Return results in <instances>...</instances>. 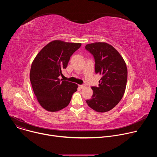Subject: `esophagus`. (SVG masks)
I'll use <instances>...</instances> for the list:
<instances>
[{"label":"esophagus","mask_w":157,"mask_h":157,"mask_svg":"<svg viewBox=\"0 0 157 157\" xmlns=\"http://www.w3.org/2000/svg\"><path fill=\"white\" fill-rule=\"evenodd\" d=\"M86 87V86L84 84H82V85H79V87L81 88V89H84V87Z\"/></svg>","instance_id":"obj_1"}]
</instances>
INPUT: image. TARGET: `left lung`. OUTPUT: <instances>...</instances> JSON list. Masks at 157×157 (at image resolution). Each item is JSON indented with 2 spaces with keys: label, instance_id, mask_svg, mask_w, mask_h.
I'll return each instance as SVG.
<instances>
[{
  "label": "left lung",
  "instance_id": "left-lung-1",
  "mask_svg": "<svg viewBox=\"0 0 157 157\" xmlns=\"http://www.w3.org/2000/svg\"><path fill=\"white\" fill-rule=\"evenodd\" d=\"M95 59V73L102 77L98 87H92L93 94L87 105L98 113L113 109L122 99L126 88L127 68L120 53L110 44L95 42L86 45Z\"/></svg>",
  "mask_w": 157,
  "mask_h": 157
}]
</instances>
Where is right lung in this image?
<instances>
[{
    "label": "right lung",
    "instance_id": "obj_1",
    "mask_svg": "<svg viewBox=\"0 0 157 157\" xmlns=\"http://www.w3.org/2000/svg\"><path fill=\"white\" fill-rule=\"evenodd\" d=\"M81 45L79 43L54 40L44 46L33 59L30 79L39 104L45 110L56 112L68 106L77 91L76 84L59 77Z\"/></svg>",
    "mask_w": 157,
    "mask_h": 157
}]
</instances>
